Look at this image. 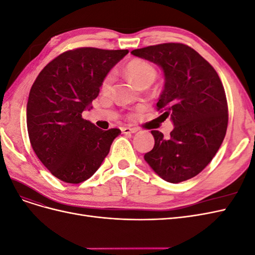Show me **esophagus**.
<instances>
[{
    "mask_svg": "<svg viewBox=\"0 0 255 255\" xmlns=\"http://www.w3.org/2000/svg\"><path fill=\"white\" fill-rule=\"evenodd\" d=\"M121 130H122V133H123V134H132V133H136L137 130H138V128H128V127H126V128H121Z\"/></svg>",
    "mask_w": 255,
    "mask_h": 255,
    "instance_id": "obj_1",
    "label": "esophagus"
}]
</instances>
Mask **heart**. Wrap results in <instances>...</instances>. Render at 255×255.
I'll return each mask as SVG.
<instances>
[{
  "instance_id": "obj_1",
  "label": "heart",
  "mask_w": 255,
  "mask_h": 255,
  "mask_svg": "<svg viewBox=\"0 0 255 255\" xmlns=\"http://www.w3.org/2000/svg\"><path fill=\"white\" fill-rule=\"evenodd\" d=\"M125 72L133 79L140 86L145 87L151 85L155 81L157 76V70L149 61L141 58H134L129 60L125 68ZM114 80L113 73H109L104 76L101 83L102 91H109L111 89L112 83Z\"/></svg>"
}]
</instances>
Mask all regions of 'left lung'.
I'll return each mask as SVG.
<instances>
[{
  "instance_id": "8db88e82",
  "label": "left lung",
  "mask_w": 255,
  "mask_h": 255,
  "mask_svg": "<svg viewBox=\"0 0 255 255\" xmlns=\"http://www.w3.org/2000/svg\"><path fill=\"white\" fill-rule=\"evenodd\" d=\"M163 68L165 88L156 111L170 116L174 128L168 138L151 130L155 139L144 159L161 179L180 183L211 163L227 133L226 91L218 73L198 52L179 42L150 45L130 52Z\"/></svg>"
}]
</instances>
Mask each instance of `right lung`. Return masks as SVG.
<instances>
[{
  "label": "right lung",
  "mask_w": 255,
  "mask_h": 255,
  "mask_svg": "<svg viewBox=\"0 0 255 255\" xmlns=\"http://www.w3.org/2000/svg\"><path fill=\"white\" fill-rule=\"evenodd\" d=\"M128 50L78 48L51 60L29 91L26 125L30 144L60 181L79 184L94 174L121 130H102L82 113L98 97L104 76Z\"/></svg>",
  "instance_id": "obj_1"
}]
</instances>
